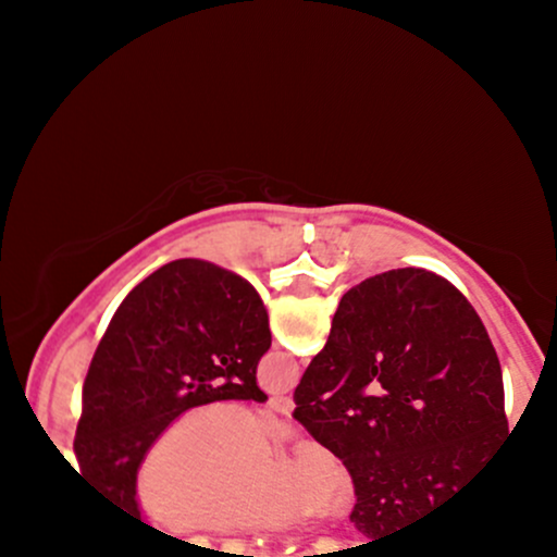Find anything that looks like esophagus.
I'll return each instance as SVG.
<instances>
[{
	"label": "esophagus",
	"instance_id": "34e87169",
	"mask_svg": "<svg viewBox=\"0 0 557 557\" xmlns=\"http://www.w3.org/2000/svg\"><path fill=\"white\" fill-rule=\"evenodd\" d=\"M270 408L272 411L283 413V417H290L293 408H296V403H293L290 395H274V398H270Z\"/></svg>",
	"mask_w": 557,
	"mask_h": 557
}]
</instances>
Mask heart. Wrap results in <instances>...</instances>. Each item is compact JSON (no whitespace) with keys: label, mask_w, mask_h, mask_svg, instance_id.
Wrapping results in <instances>:
<instances>
[{"label":"heart","mask_w":557,"mask_h":557,"mask_svg":"<svg viewBox=\"0 0 557 557\" xmlns=\"http://www.w3.org/2000/svg\"><path fill=\"white\" fill-rule=\"evenodd\" d=\"M267 432L225 403L172 419L140 458L133 503L151 527L188 534L277 529L296 516L343 519L354 479L319 440H300L267 463Z\"/></svg>","instance_id":"obj_1"}]
</instances>
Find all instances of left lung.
Listing matches in <instances>:
<instances>
[{
    "label": "left lung",
    "mask_w": 557,
    "mask_h": 557,
    "mask_svg": "<svg viewBox=\"0 0 557 557\" xmlns=\"http://www.w3.org/2000/svg\"><path fill=\"white\" fill-rule=\"evenodd\" d=\"M270 345V317L240 274L201 259L159 267L127 293L88 367L73 443L83 476L144 527L133 503L144 453L190 408L264 403L257 367Z\"/></svg>",
    "instance_id": "8db88e82"
}]
</instances>
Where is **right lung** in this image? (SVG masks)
<instances>
[{
	"label": "right lung",
	"instance_id": "1",
	"mask_svg": "<svg viewBox=\"0 0 557 557\" xmlns=\"http://www.w3.org/2000/svg\"><path fill=\"white\" fill-rule=\"evenodd\" d=\"M293 400V417L348 469L350 521L372 542L503 471L500 361L474 306L434 272L406 267L350 287Z\"/></svg>",
	"mask_w": 557,
	"mask_h": 557
}]
</instances>
